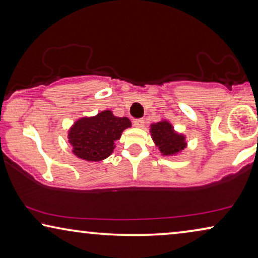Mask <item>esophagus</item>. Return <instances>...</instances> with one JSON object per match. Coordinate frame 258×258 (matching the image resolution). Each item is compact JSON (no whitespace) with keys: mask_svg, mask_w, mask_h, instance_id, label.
Instances as JSON below:
<instances>
[{"mask_svg":"<svg viewBox=\"0 0 258 258\" xmlns=\"http://www.w3.org/2000/svg\"><path fill=\"white\" fill-rule=\"evenodd\" d=\"M133 125L136 126V127H144L145 126V120L144 119H136V120L133 121Z\"/></svg>","mask_w":258,"mask_h":258,"instance_id":"esophagus-1","label":"esophagus"}]
</instances>
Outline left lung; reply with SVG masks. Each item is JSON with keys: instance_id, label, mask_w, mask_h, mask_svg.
<instances>
[{"instance_id": "obj_1", "label": "left lung", "mask_w": 258, "mask_h": 258, "mask_svg": "<svg viewBox=\"0 0 258 258\" xmlns=\"http://www.w3.org/2000/svg\"><path fill=\"white\" fill-rule=\"evenodd\" d=\"M152 139L159 147L162 155H174L186 147L182 134L176 133L168 121H160L151 125Z\"/></svg>"}]
</instances>
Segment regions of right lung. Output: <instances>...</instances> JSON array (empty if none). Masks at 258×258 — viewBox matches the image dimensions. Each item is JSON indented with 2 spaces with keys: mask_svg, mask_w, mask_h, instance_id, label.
<instances>
[{
  "mask_svg": "<svg viewBox=\"0 0 258 258\" xmlns=\"http://www.w3.org/2000/svg\"><path fill=\"white\" fill-rule=\"evenodd\" d=\"M131 127L126 117H115L111 111H103L96 117L81 118L69 131V143L78 158L100 161L110 157L122 131Z\"/></svg>",
  "mask_w": 258,
  "mask_h": 258,
  "instance_id": "add662e5",
  "label": "right lung"
}]
</instances>
